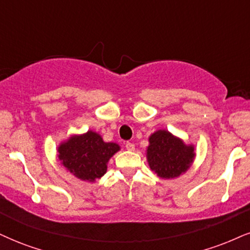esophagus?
Returning a JSON list of instances; mask_svg holds the SVG:
<instances>
[{"label": "esophagus", "instance_id": "esophagus-1", "mask_svg": "<svg viewBox=\"0 0 250 250\" xmlns=\"http://www.w3.org/2000/svg\"><path fill=\"white\" fill-rule=\"evenodd\" d=\"M125 147H126V149H127V150H134L135 149V146H134L133 143H126Z\"/></svg>", "mask_w": 250, "mask_h": 250}]
</instances>
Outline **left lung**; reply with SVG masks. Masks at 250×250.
<instances>
[{"mask_svg":"<svg viewBox=\"0 0 250 250\" xmlns=\"http://www.w3.org/2000/svg\"><path fill=\"white\" fill-rule=\"evenodd\" d=\"M146 158L160 178L171 180L184 174L195 160V146L186 144L167 130H158L148 138Z\"/></svg>","mask_w":250,"mask_h":250,"instance_id":"1","label":"left lung"}]
</instances>
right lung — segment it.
Wrapping results in <instances>:
<instances>
[{"label":"right lung","mask_w":250,"mask_h":250,"mask_svg":"<svg viewBox=\"0 0 250 250\" xmlns=\"http://www.w3.org/2000/svg\"><path fill=\"white\" fill-rule=\"evenodd\" d=\"M120 146L105 143L97 132L73 134L58 147V159L70 174L81 181L95 182L106 172L107 162Z\"/></svg>","instance_id":"1"}]
</instances>
